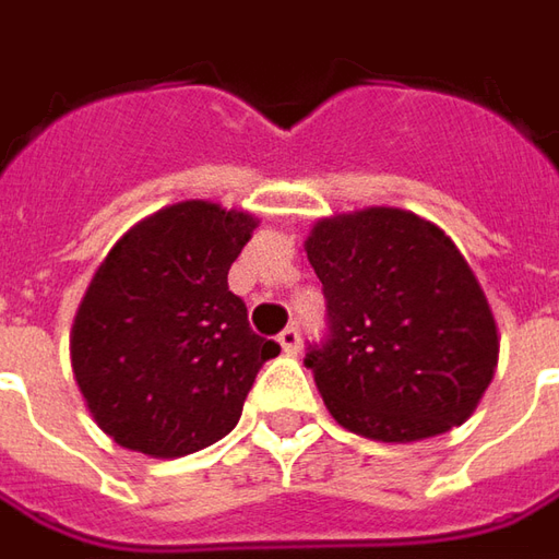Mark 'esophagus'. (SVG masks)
Segmentation results:
<instances>
[{"label": "esophagus", "mask_w": 559, "mask_h": 559, "mask_svg": "<svg viewBox=\"0 0 559 559\" xmlns=\"http://www.w3.org/2000/svg\"><path fill=\"white\" fill-rule=\"evenodd\" d=\"M278 345L284 355H296L299 352V330L287 328L278 333Z\"/></svg>", "instance_id": "1"}]
</instances>
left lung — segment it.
<instances>
[{
    "instance_id": "left-lung-1",
    "label": "left lung",
    "mask_w": 559,
    "mask_h": 559,
    "mask_svg": "<svg viewBox=\"0 0 559 559\" xmlns=\"http://www.w3.org/2000/svg\"><path fill=\"white\" fill-rule=\"evenodd\" d=\"M306 253L328 299V340L309 345L330 416L382 443L468 419L499 364L487 296L450 235L413 211L318 219Z\"/></svg>"
}]
</instances>
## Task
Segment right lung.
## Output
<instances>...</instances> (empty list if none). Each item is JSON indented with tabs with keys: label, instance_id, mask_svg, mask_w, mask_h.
<instances>
[{
	"label": "right lung",
	"instance_id": "add662e5",
	"mask_svg": "<svg viewBox=\"0 0 559 559\" xmlns=\"http://www.w3.org/2000/svg\"><path fill=\"white\" fill-rule=\"evenodd\" d=\"M257 229L248 211L180 201L140 219L94 272L70 333L94 423L152 459L226 438L278 343L257 336L229 269Z\"/></svg>",
	"mask_w": 559,
	"mask_h": 559
}]
</instances>
